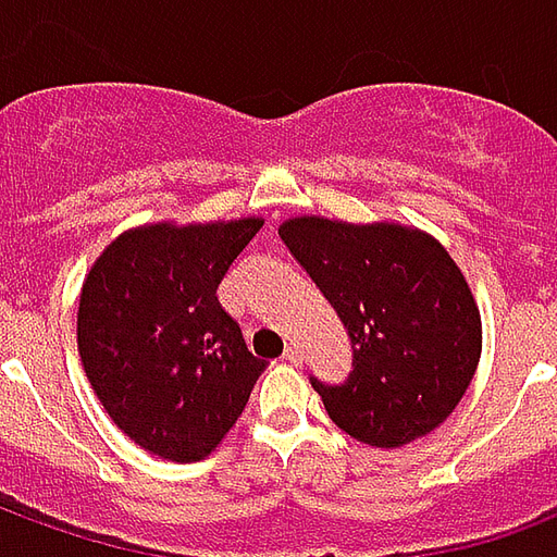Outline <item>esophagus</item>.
I'll return each mask as SVG.
<instances>
[{
    "mask_svg": "<svg viewBox=\"0 0 557 557\" xmlns=\"http://www.w3.org/2000/svg\"><path fill=\"white\" fill-rule=\"evenodd\" d=\"M283 361H289V363H295V367H298V363L304 361L301 349H298V346H286V351H283Z\"/></svg>",
    "mask_w": 557,
    "mask_h": 557,
    "instance_id": "esophagus-1",
    "label": "esophagus"
}]
</instances>
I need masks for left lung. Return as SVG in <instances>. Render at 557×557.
<instances>
[{"label": "left lung", "instance_id": "1", "mask_svg": "<svg viewBox=\"0 0 557 557\" xmlns=\"http://www.w3.org/2000/svg\"><path fill=\"white\" fill-rule=\"evenodd\" d=\"M280 238L349 334V375H310L331 420L373 447L435 430L480 361L478 304L447 250L394 223L322 218L289 220Z\"/></svg>", "mask_w": 557, "mask_h": 557}]
</instances>
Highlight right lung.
I'll return each mask as SVG.
<instances>
[{
    "mask_svg": "<svg viewBox=\"0 0 557 557\" xmlns=\"http://www.w3.org/2000/svg\"><path fill=\"white\" fill-rule=\"evenodd\" d=\"M262 220L143 226L115 238L83 283L79 358L131 442L196 462L242 418L265 370L218 301Z\"/></svg>",
    "mask_w": 557,
    "mask_h": 557,
    "instance_id": "obj_1",
    "label": "right lung"
}]
</instances>
